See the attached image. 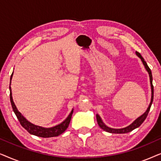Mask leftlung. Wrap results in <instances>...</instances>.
Segmentation results:
<instances>
[{
	"instance_id": "8db88e82",
	"label": "left lung",
	"mask_w": 161,
	"mask_h": 161,
	"mask_svg": "<svg viewBox=\"0 0 161 161\" xmlns=\"http://www.w3.org/2000/svg\"><path fill=\"white\" fill-rule=\"evenodd\" d=\"M136 54L137 55V56L138 57V58H141V60H142L143 64H144V66L145 69H146V70L149 74V80H150V85H151V92H152L150 103H149V105L148 108H147V111H145L142 116H140L139 117H138L137 119H136L134 121L133 123H131L130 125H128V126L126 127H124V128L116 129V128H111V127H108L107 125H105V123L103 122L102 119H101L100 116H99L98 114H97V115H96L97 121L99 126H100V128H102L103 130L108 132V133H118V134L119 133H129V132H130L132 130H133L134 129L137 128V127H139L140 125H142L143 122H144V121L146 119L147 116V115H148L149 110H150L151 105H152V104H153V97H154V87H153V75H152L151 69H149V67H148V65H147L146 61H144V58H143V57L142 56V55H141L139 53H138V52H136Z\"/></svg>"
}]
</instances>
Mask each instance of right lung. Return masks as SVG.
I'll return each mask as SVG.
<instances>
[{"label": "right lung", "instance_id": "obj_1", "mask_svg": "<svg viewBox=\"0 0 161 161\" xmlns=\"http://www.w3.org/2000/svg\"><path fill=\"white\" fill-rule=\"evenodd\" d=\"M13 76V72L11 75L10 78V84H9V91H10V101L11 104H12V107L13 109V111L14 112L15 115H16L17 119L19 120L20 125L27 130L28 133L31 135L39 136V137L42 138H50V137H56V136H58L63 133L67 128L69 126V124L71 120L72 113H73V109L72 110L69 116L66 118L64 121L60 124L56 125V126L52 127H43L41 126H38V125H35L33 123L30 122L28 121L24 116L22 115V114L17 110L16 105H15L14 101H13L12 98V89H11V81H12V78Z\"/></svg>", "mask_w": 161, "mask_h": 161}]
</instances>
